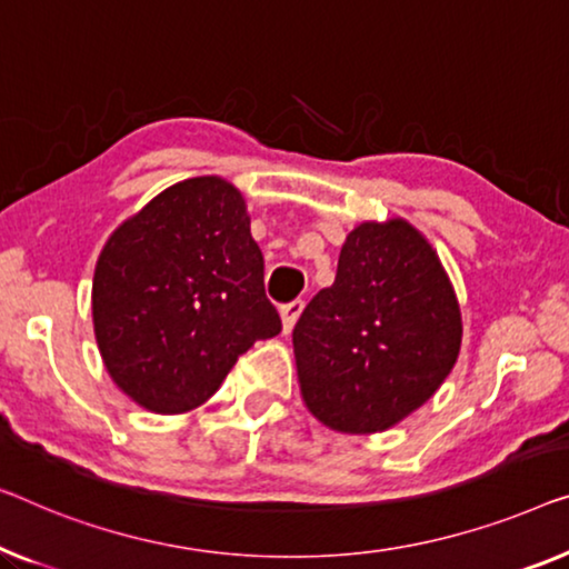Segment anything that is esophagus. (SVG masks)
I'll return each mask as SVG.
<instances>
[{
	"instance_id": "1",
	"label": "esophagus",
	"mask_w": 569,
	"mask_h": 569,
	"mask_svg": "<svg viewBox=\"0 0 569 569\" xmlns=\"http://www.w3.org/2000/svg\"><path fill=\"white\" fill-rule=\"evenodd\" d=\"M301 311H303V301L301 299L283 303V307H281V321H283V332L286 335L291 332L293 325H296V319L301 317Z\"/></svg>"
}]
</instances>
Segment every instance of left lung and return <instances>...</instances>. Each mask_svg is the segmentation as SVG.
Here are the masks:
<instances>
[{"instance_id":"obj_1","label":"left lung","mask_w":569,"mask_h":569,"mask_svg":"<svg viewBox=\"0 0 569 569\" xmlns=\"http://www.w3.org/2000/svg\"><path fill=\"white\" fill-rule=\"evenodd\" d=\"M460 342V303L427 237L406 219L362 222L293 327L303 403L342 435L383 431L437 393Z\"/></svg>"}]
</instances>
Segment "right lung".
Returning <instances> with one entry per match:
<instances>
[{
  "label": "right lung",
  "instance_id": "add662e5",
  "mask_svg": "<svg viewBox=\"0 0 569 569\" xmlns=\"http://www.w3.org/2000/svg\"><path fill=\"white\" fill-rule=\"evenodd\" d=\"M262 270L230 181L186 178L158 193L97 260L91 313L114 383L156 413L191 411L214 396L240 355L281 332Z\"/></svg>",
  "mask_w": 569,
  "mask_h": 569
}]
</instances>
